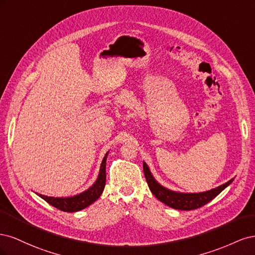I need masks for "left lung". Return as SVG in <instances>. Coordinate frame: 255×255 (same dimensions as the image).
Wrapping results in <instances>:
<instances>
[{"label":"left lung","mask_w":255,"mask_h":255,"mask_svg":"<svg viewBox=\"0 0 255 255\" xmlns=\"http://www.w3.org/2000/svg\"><path fill=\"white\" fill-rule=\"evenodd\" d=\"M143 172H144L146 183H148L149 188L152 191V194L155 196L160 202H163L172 208H175V210H181V211L196 210V208L205 205L206 203L212 201L214 198L217 197L220 192L226 187H228L234 180V179L230 180L229 182L208 191L197 192V194H185V192L173 191V190L165 188L164 186H161V185L154 179L148 165H146L144 161H143Z\"/></svg>","instance_id":"left-lung-1"}]
</instances>
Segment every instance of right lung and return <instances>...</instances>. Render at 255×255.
Wrapping results in <instances>:
<instances>
[{
	"mask_svg": "<svg viewBox=\"0 0 255 255\" xmlns=\"http://www.w3.org/2000/svg\"><path fill=\"white\" fill-rule=\"evenodd\" d=\"M107 155H109V152L105 154V156L102 160L101 168H100V172H99L97 181L90 188L85 190L84 192H82V194L73 196V197H68V198H54V197L43 196L40 194H37V195L40 198H42L44 201H47L49 204H51L52 206L56 207L63 212L73 213V212H79L81 210H84V208H86L87 206L97 201L104 190L105 182H106L105 167H106Z\"/></svg>",
	"mask_w": 255,
	"mask_h": 255,
	"instance_id": "right-lung-1",
	"label": "right lung"
}]
</instances>
